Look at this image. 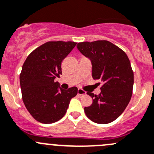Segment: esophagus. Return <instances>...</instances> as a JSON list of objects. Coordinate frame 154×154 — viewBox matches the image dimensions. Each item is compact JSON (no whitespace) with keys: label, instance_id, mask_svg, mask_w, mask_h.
I'll list each match as a JSON object with an SVG mask.
<instances>
[{"label":"esophagus","instance_id":"esophagus-1","mask_svg":"<svg viewBox=\"0 0 154 154\" xmlns=\"http://www.w3.org/2000/svg\"><path fill=\"white\" fill-rule=\"evenodd\" d=\"M77 94H78L79 95H86V93L84 90H83V89H78V90H77Z\"/></svg>","mask_w":154,"mask_h":154}]
</instances>
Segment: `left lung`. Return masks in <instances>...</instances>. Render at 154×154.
I'll return each instance as SVG.
<instances>
[{
	"mask_svg": "<svg viewBox=\"0 0 154 154\" xmlns=\"http://www.w3.org/2000/svg\"><path fill=\"white\" fill-rule=\"evenodd\" d=\"M80 53L92 62L94 80H101V93L87 92L93 100L84 107L86 117L100 124L118 118L132 95L134 74L130 61L123 50L107 41L81 42L77 45Z\"/></svg>",
	"mask_w": 154,
	"mask_h": 154,
	"instance_id": "8db88e82",
	"label": "left lung"
}]
</instances>
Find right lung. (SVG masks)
<instances>
[{
    "mask_svg": "<svg viewBox=\"0 0 154 154\" xmlns=\"http://www.w3.org/2000/svg\"><path fill=\"white\" fill-rule=\"evenodd\" d=\"M77 43L49 41L31 52L22 65L19 80L22 101L30 114L41 123H53L65 116L77 88L59 89L62 60Z\"/></svg>",
    "mask_w": 154,
    "mask_h": 154,
    "instance_id": "1",
    "label": "right lung"
}]
</instances>
